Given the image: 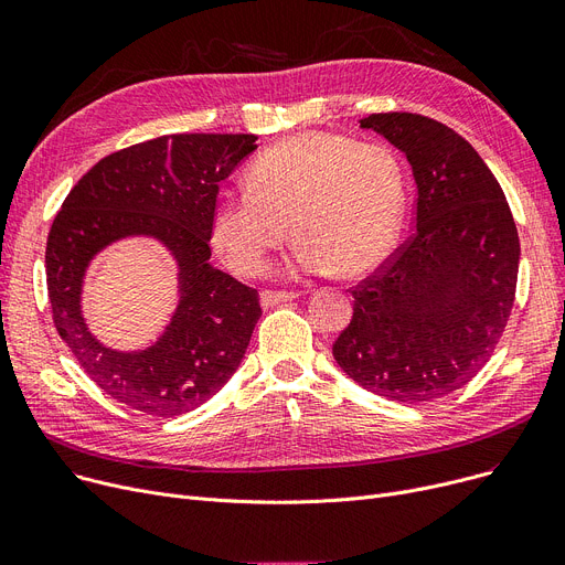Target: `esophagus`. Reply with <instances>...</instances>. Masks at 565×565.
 I'll return each mask as SVG.
<instances>
[{
  "label": "esophagus",
  "mask_w": 565,
  "mask_h": 565,
  "mask_svg": "<svg viewBox=\"0 0 565 565\" xmlns=\"http://www.w3.org/2000/svg\"><path fill=\"white\" fill-rule=\"evenodd\" d=\"M295 298H298V292H292V290H263L260 292V305L263 307H277V305L290 302Z\"/></svg>",
  "instance_id": "esophagus-1"
}]
</instances>
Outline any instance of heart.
<instances>
[{
	"instance_id": "1",
	"label": "heart",
	"mask_w": 565,
	"mask_h": 565,
	"mask_svg": "<svg viewBox=\"0 0 565 565\" xmlns=\"http://www.w3.org/2000/svg\"><path fill=\"white\" fill-rule=\"evenodd\" d=\"M405 215V173L384 143L298 132L254 158L247 188L224 190L211 237L237 275H258L288 241L302 270L362 277L390 256Z\"/></svg>"
}]
</instances>
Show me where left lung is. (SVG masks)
Listing matches in <instances>:
<instances>
[{"label":"left lung","mask_w":565,"mask_h":565,"mask_svg":"<svg viewBox=\"0 0 565 565\" xmlns=\"http://www.w3.org/2000/svg\"><path fill=\"white\" fill-rule=\"evenodd\" d=\"M360 126L405 153L417 228L352 290V320L332 354L364 390L424 403L460 390L490 360L515 300L520 237L497 178L456 130L409 111Z\"/></svg>","instance_id":"obj_1"}]
</instances>
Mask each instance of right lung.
Instances as JSON below:
<instances>
[{
  "instance_id": "add662e5",
  "label": "right lung",
  "mask_w": 565,
  "mask_h": 565,
  "mask_svg": "<svg viewBox=\"0 0 565 565\" xmlns=\"http://www.w3.org/2000/svg\"><path fill=\"white\" fill-rule=\"evenodd\" d=\"M254 135H164L88 169L56 213L45 249L54 328L114 401L151 417H178L215 396L241 366L260 318L258 290L211 265V217L220 183L249 153ZM146 234L179 263V307L143 351H114L85 328L87 263L116 239Z\"/></svg>"
}]
</instances>
